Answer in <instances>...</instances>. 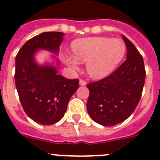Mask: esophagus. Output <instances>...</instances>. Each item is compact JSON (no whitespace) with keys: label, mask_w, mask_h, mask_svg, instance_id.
I'll list each match as a JSON object with an SVG mask.
<instances>
[{"label":"esophagus","mask_w":160,"mask_h":160,"mask_svg":"<svg viewBox=\"0 0 160 160\" xmlns=\"http://www.w3.org/2000/svg\"><path fill=\"white\" fill-rule=\"evenodd\" d=\"M79 84L81 85V86H85V85H87V82L84 80H82V79H80L79 80Z\"/></svg>","instance_id":"1"}]
</instances>
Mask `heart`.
Listing matches in <instances>:
<instances>
[{"label": "heart", "instance_id": "heart-1", "mask_svg": "<svg viewBox=\"0 0 160 160\" xmlns=\"http://www.w3.org/2000/svg\"><path fill=\"white\" fill-rule=\"evenodd\" d=\"M73 56L64 57V62L72 71L86 62L87 72L93 79L109 76L118 66L126 53V44L120 39L92 37L75 40L72 44Z\"/></svg>", "mask_w": 160, "mask_h": 160}]
</instances>
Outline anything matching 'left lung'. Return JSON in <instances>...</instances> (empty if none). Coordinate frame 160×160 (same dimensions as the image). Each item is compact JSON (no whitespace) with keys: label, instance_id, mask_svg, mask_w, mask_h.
<instances>
[{"label":"left lung","instance_id":"obj_1","mask_svg":"<svg viewBox=\"0 0 160 160\" xmlns=\"http://www.w3.org/2000/svg\"><path fill=\"white\" fill-rule=\"evenodd\" d=\"M127 48L126 61L110 76L87 85V110L98 124L112 126L132 114L141 98L145 79L144 60L135 45L122 35Z\"/></svg>","mask_w":160,"mask_h":160}]
</instances>
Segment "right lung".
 Listing matches in <instances>:
<instances>
[{
    "mask_svg": "<svg viewBox=\"0 0 160 160\" xmlns=\"http://www.w3.org/2000/svg\"><path fill=\"white\" fill-rule=\"evenodd\" d=\"M62 32H44L28 40L15 57V87L23 109L40 125H53L63 117L70 98L78 88V79L58 74L59 60L39 64L35 55L46 50L58 55L63 39Z\"/></svg>",
    "mask_w": 160,
    "mask_h": 160,
    "instance_id": "1",
    "label": "right lung"
}]
</instances>
